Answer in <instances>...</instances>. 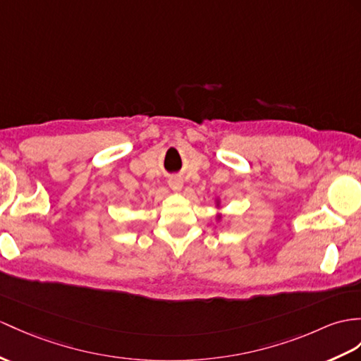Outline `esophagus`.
I'll list each match as a JSON object with an SVG mask.
<instances>
[{
  "label": "esophagus",
  "mask_w": 361,
  "mask_h": 361,
  "mask_svg": "<svg viewBox=\"0 0 361 361\" xmlns=\"http://www.w3.org/2000/svg\"><path fill=\"white\" fill-rule=\"evenodd\" d=\"M169 185L171 190L179 191L183 187V180H182V178H179V176H173V178H170V180H169Z\"/></svg>",
  "instance_id": "obj_1"
}]
</instances>
